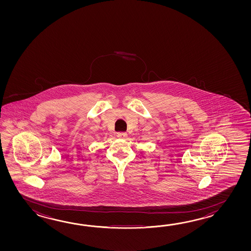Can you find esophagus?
Masks as SVG:
<instances>
[{
  "label": "esophagus",
  "instance_id": "1",
  "mask_svg": "<svg viewBox=\"0 0 251 251\" xmlns=\"http://www.w3.org/2000/svg\"><path fill=\"white\" fill-rule=\"evenodd\" d=\"M117 136L118 138L126 139L127 137V133H117Z\"/></svg>",
  "mask_w": 251,
  "mask_h": 251
}]
</instances>
